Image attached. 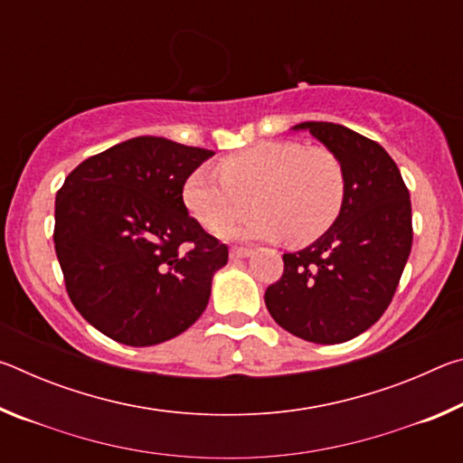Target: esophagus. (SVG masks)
Listing matches in <instances>:
<instances>
[{"instance_id": "esophagus-1", "label": "esophagus", "mask_w": 463, "mask_h": 463, "mask_svg": "<svg viewBox=\"0 0 463 463\" xmlns=\"http://www.w3.org/2000/svg\"><path fill=\"white\" fill-rule=\"evenodd\" d=\"M253 250L250 249H245V247H232L231 249V257L232 260H245V257H249Z\"/></svg>"}]
</instances>
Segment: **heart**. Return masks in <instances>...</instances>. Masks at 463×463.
Returning a JSON list of instances; mask_svg holds the SVG:
<instances>
[{
	"mask_svg": "<svg viewBox=\"0 0 463 463\" xmlns=\"http://www.w3.org/2000/svg\"><path fill=\"white\" fill-rule=\"evenodd\" d=\"M221 177L206 167L185 177L182 198L203 229L221 232L250 208L257 213L232 226L242 241L308 245L331 229L345 202V174L326 148L294 140H263L221 163Z\"/></svg>",
	"mask_w": 463,
	"mask_h": 463,
	"instance_id": "heart-1",
	"label": "heart"
}]
</instances>
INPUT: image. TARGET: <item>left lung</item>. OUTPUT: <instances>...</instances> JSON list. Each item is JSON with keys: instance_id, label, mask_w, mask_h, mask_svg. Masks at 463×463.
Segmentation results:
<instances>
[{"instance_id": "left-lung-1", "label": "left lung", "mask_w": 463, "mask_h": 463, "mask_svg": "<svg viewBox=\"0 0 463 463\" xmlns=\"http://www.w3.org/2000/svg\"><path fill=\"white\" fill-rule=\"evenodd\" d=\"M345 174L339 218L307 249L284 255V273L265 289V307L288 333L335 345L378 323L412 247L411 195L383 148L333 122H302Z\"/></svg>"}]
</instances>
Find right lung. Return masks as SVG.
Here are the masks:
<instances>
[{
	"label": "right lung",
	"mask_w": 463,
	"mask_h": 463,
	"mask_svg": "<svg viewBox=\"0 0 463 463\" xmlns=\"http://www.w3.org/2000/svg\"><path fill=\"white\" fill-rule=\"evenodd\" d=\"M214 151L137 137L80 163L54 200V250L73 307L130 347L202 317L229 249L187 214L185 177Z\"/></svg>",
	"instance_id": "obj_1"
}]
</instances>
